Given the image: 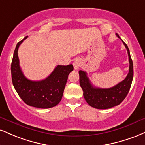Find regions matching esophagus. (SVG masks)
Masks as SVG:
<instances>
[{
	"label": "esophagus",
	"instance_id": "esophagus-1",
	"mask_svg": "<svg viewBox=\"0 0 145 145\" xmlns=\"http://www.w3.org/2000/svg\"><path fill=\"white\" fill-rule=\"evenodd\" d=\"M81 64H82V62L81 61H80V59H75L74 62H73V65H74V67L75 69H78V68L80 67Z\"/></svg>",
	"mask_w": 145,
	"mask_h": 145
}]
</instances>
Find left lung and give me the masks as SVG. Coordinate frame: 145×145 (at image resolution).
<instances>
[{
	"mask_svg": "<svg viewBox=\"0 0 145 145\" xmlns=\"http://www.w3.org/2000/svg\"><path fill=\"white\" fill-rule=\"evenodd\" d=\"M116 36L120 38L118 34H116ZM122 42L128 51L130 66L126 78L121 82L109 88H97L90 82L86 71H79L80 84L84 92V97L88 104L92 107L106 109L118 105L124 100L130 90L133 79V63L128 46L123 40Z\"/></svg>",
	"mask_w": 145,
	"mask_h": 145,
	"instance_id": "obj_1",
	"label": "left lung"
}]
</instances>
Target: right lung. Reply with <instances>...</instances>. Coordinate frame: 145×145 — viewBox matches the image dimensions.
Here are the masks:
<instances>
[{
	"instance_id": "obj_1",
	"label": "right lung",
	"mask_w": 145,
	"mask_h": 145,
	"mask_svg": "<svg viewBox=\"0 0 145 145\" xmlns=\"http://www.w3.org/2000/svg\"><path fill=\"white\" fill-rule=\"evenodd\" d=\"M17 43L11 63L12 82L20 98L32 107L48 109L55 107L61 100L68 75L74 70L73 65H57L46 79L32 81L26 78L20 66L17 51L20 44L25 40Z\"/></svg>"
}]
</instances>
